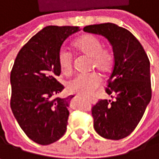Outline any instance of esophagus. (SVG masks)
<instances>
[{
  "label": "esophagus",
  "mask_w": 159,
  "mask_h": 159,
  "mask_svg": "<svg viewBox=\"0 0 159 159\" xmlns=\"http://www.w3.org/2000/svg\"><path fill=\"white\" fill-rule=\"evenodd\" d=\"M93 102H95V101H93Z\"/></svg>",
  "instance_id": "34e87169"
}]
</instances>
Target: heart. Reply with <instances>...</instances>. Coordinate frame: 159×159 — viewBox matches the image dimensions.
<instances>
[{
  "label": "heart",
  "instance_id": "b5f03b06",
  "mask_svg": "<svg viewBox=\"0 0 159 159\" xmlns=\"http://www.w3.org/2000/svg\"><path fill=\"white\" fill-rule=\"evenodd\" d=\"M75 47L82 54L91 58V65L101 73L108 72L113 64L114 55L111 48H102L101 40L94 35H84L75 42ZM58 61L62 74L68 75L73 71V55L65 48L58 54ZM100 77L97 74L78 75L71 79L66 85L70 94L80 97L92 96L100 84Z\"/></svg>",
  "mask_w": 159,
  "mask_h": 159
}]
</instances>
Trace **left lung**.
Returning a JSON list of instances; mask_svg holds the SVG:
<instances>
[{
	"label": "left lung",
	"instance_id": "obj_1",
	"mask_svg": "<svg viewBox=\"0 0 159 159\" xmlns=\"http://www.w3.org/2000/svg\"><path fill=\"white\" fill-rule=\"evenodd\" d=\"M100 35L111 45L114 65L106 92L114 100L101 99L92 109L95 131L111 140L125 138L141 120L151 97L150 62L137 39L112 23L84 27Z\"/></svg>",
	"mask_w": 159,
	"mask_h": 159
}]
</instances>
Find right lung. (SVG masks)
<instances>
[{
	"label": "right lung",
	"mask_w": 159,
	"mask_h": 159,
	"mask_svg": "<svg viewBox=\"0 0 159 159\" xmlns=\"http://www.w3.org/2000/svg\"><path fill=\"white\" fill-rule=\"evenodd\" d=\"M78 26L48 25L20 49L11 72V109L24 133L35 143L49 144L66 132L74 96L55 98L63 90L57 81L61 70L58 54Z\"/></svg>",
	"instance_id": "right-lung-1"
}]
</instances>
